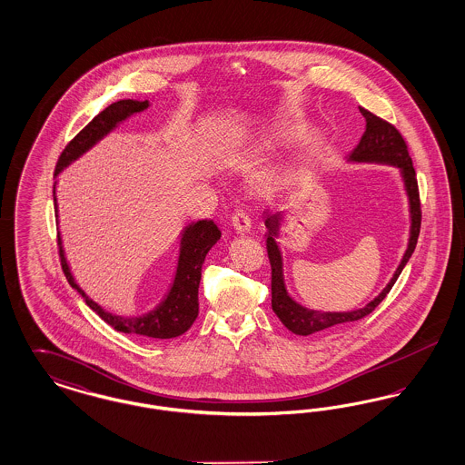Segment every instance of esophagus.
I'll list each match as a JSON object with an SVG mask.
<instances>
[{
    "label": "esophagus",
    "mask_w": 465,
    "mask_h": 465,
    "mask_svg": "<svg viewBox=\"0 0 465 465\" xmlns=\"http://www.w3.org/2000/svg\"><path fill=\"white\" fill-rule=\"evenodd\" d=\"M232 226L237 233H249L251 230V218L243 213V211H237L233 216H232Z\"/></svg>",
    "instance_id": "1"
}]
</instances>
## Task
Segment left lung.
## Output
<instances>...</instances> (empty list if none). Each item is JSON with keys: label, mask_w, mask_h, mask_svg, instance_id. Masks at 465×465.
Masks as SVG:
<instances>
[{"label": "left lung", "mask_w": 465, "mask_h": 465, "mask_svg": "<svg viewBox=\"0 0 465 465\" xmlns=\"http://www.w3.org/2000/svg\"><path fill=\"white\" fill-rule=\"evenodd\" d=\"M362 116L366 118V131L362 134L359 144L354 152L349 155L347 162L352 163H381V165H392L398 167L399 174L404 184V192L408 197L410 207V237L408 245L402 254V260L399 263L392 279L389 284L381 289V292L373 298L366 307L351 310V312H322V310L307 309L302 303H298L286 288L284 281V263H282V252L279 242L275 241L281 235V226L286 222L284 213H273L272 209H265L263 220L266 226V252L272 265V309L275 315L281 319V322L288 328L289 331L300 336H309L313 332L324 331L334 326H341L345 322L359 321L364 315L371 313L381 303V300L389 294V291L396 284L402 268L410 262L417 241L420 233V199H419V184L413 169L411 156L408 153V146L394 125L381 120L364 108H359Z\"/></svg>", "instance_id": "obj_1"}]
</instances>
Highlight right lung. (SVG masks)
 <instances>
[{
  "label": "right lung",
  "instance_id": "add662e5",
  "mask_svg": "<svg viewBox=\"0 0 465 465\" xmlns=\"http://www.w3.org/2000/svg\"><path fill=\"white\" fill-rule=\"evenodd\" d=\"M150 108V101H135V99H122L110 104L104 111H101L89 125L78 134L59 156L55 176L63 173L67 165L74 160L85 155L90 148H94L103 137L113 133L122 122L137 114L141 111ZM57 183V181H55ZM54 205H55V218L57 214V199H55V184H54ZM222 232L211 220H200L190 223L181 230L179 241V256H177L176 273L165 298L156 305L155 309L141 313V315H116L113 312L103 309L95 303L87 292L78 286L74 281L71 268L67 265L63 239L59 235V254L61 265L66 275L67 282L71 288L76 289L85 303L94 310L104 322L116 331L131 332L139 336H148L156 340H169L181 336L188 331L199 315V286L202 277V265L211 251V247L220 241Z\"/></svg>",
  "mask_w": 465,
  "mask_h": 465
}]
</instances>
